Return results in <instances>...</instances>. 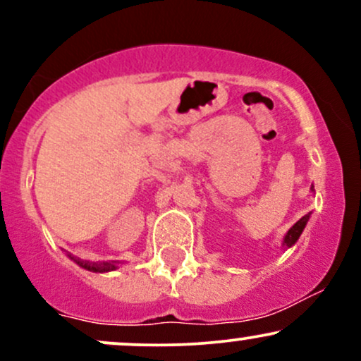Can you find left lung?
Masks as SVG:
<instances>
[{"label":"left lung","instance_id":"obj_1","mask_svg":"<svg viewBox=\"0 0 361 361\" xmlns=\"http://www.w3.org/2000/svg\"><path fill=\"white\" fill-rule=\"evenodd\" d=\"M307 221H309V214H305L304 217L300 219V221H297L292 227H290V231H288L287 235H285V239H283L285 246L290 247V246H293V244L297 243V239L300 238L302 231H304V227H305V224H307Z\"/></svg>","mask_w":361,"mask_h":361}]
</instances>
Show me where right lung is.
I'll list each match as a JSON object with an SVG mask.
<instances>
[{
    "instance_id": "1",
    "label": "right lung",
    "mask_w": 361,
    "mask_h": 361,
    "mask_svg": "<svg viewBox=\"0 0 361 361\" xmlns=\"http://www.w3.org/2000/svg\"><path fill=\"white\" fill-rule=\"evenodd\" d=\"M78 264L82 268H86V270L90 271H98V273H103V271H111L117 268V263H86V261H76Z\"/></svg>"
}]
</instances>
